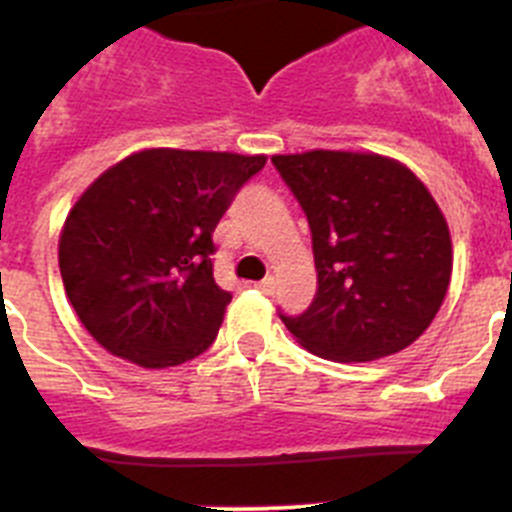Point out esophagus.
Segmentation results:
<instances>
[{"label": "esophagus", "mask_w": 512, "mask_h": 512, "mask_svg": "<svg viewBox=\"0 0 512 512\" xmlns=\"http://www.w3.org/2000/svg\"><path fill=\"white\" fill-rule=\"evenodd\" d=\"M259 289L264 292V295H274V292H277V279L266 277L264 282H259Z\"/></svg>", "instance_id": "obj_1"}]
</instances>
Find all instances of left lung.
Returning a JSON list of instances; mask_svg holds the SVG:
<instances>
[{
  "label": "left lung",
  "instance_id": "8db88e82",
  "mask_svg": "<svg viewBox=\"0 0 512 512\" xmlns=\"http://www.w3.org/2000/svg\"><path fill=\"white\" fill-rule=\"evenodd\" d=\"M312 233L318 292L289 333L333 361L408 348L436 318L451 279V235L408 166L377 153L274 156Z\"/></svg>",
  "mask_w": 512,
  "mask_h": 512
}]
</instances>
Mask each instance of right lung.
I'll use <instances>...</instances> for the list:
<instances>
[{
	"label": "right lung",
	"mask_w": 512,
	"mask_h": 512,
	"mask_svg": "<svg viewBox=\"0 0 512 512\" xmlns=\"http://www.w3.org/2000/svg\"><path fill=\"white\" fill-rule=\"evenodd\" d=\"M266 156L151 148L122 158L66 217L58 266L99 346L146 369L212 346L230 292L212 277V233Z\"/></svg>",
	"instance_id": "1"
}]
</instances>
